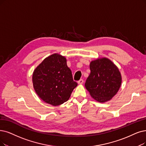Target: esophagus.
I'll list each match as a JSON object with an SVG mask.
<instances>
[{
	"mask_svg": "<svg viewBox=\"0 0 146 146\" xmlns=\"http://www.w3.org/2000/svg\"><path fill=\"white\" fill-rule=\"evenodd\" d=\"M83 82H84V81H83V80H82V79H81V80H80L79 81H78V84H80V85H81V84H83Z\"/></svg>",
	"mask_w": 146,
	"mask_h": 146,
	"instance_id": "obj_1",
	"label": "esophagus"
}]
</instances>
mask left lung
<instances>
[{"instance_id":"1","label":"left lung","mask_w":146,"mask_h":146,"mask_svg":"<svg viewBox=\"0 0 146 146\" xmlns=\"http://www.w3.org/2000/svg\"><path fill=\"white\" fill-rule=\"evenodd\" d=\"M90 70L84 85L90 96L99 102L110 101L121 84L119 68L108 58L100 57L90 62Z\"/></svg>"}]
</instances>
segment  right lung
I'll list each match as a JSON object with an SVG mask.
<instances>
[{"mask_svg":"<svg viewBox=\"0 0 146 146\" xmlns=\"http://www.w3.org/2000/svg\"><path fill=\"white\" fill-rule=\"evenodd\" d=\"M66 61L65 56L53 54L44 59L32 74L36 94L43 101L53 106L66 102L77 86Z\"/></svg>","mask_w":146,"mask_h":146,"instance_id":"obj_1","label":"right lung"}]
</instances>
